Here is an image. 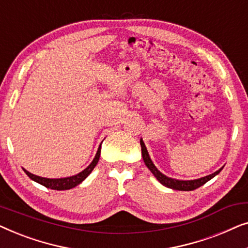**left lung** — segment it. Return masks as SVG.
Returning <instances> with one entry per match:
<instances>
[{
	"instance_id": "1",
	"label": "left lung",
	"mask_w": 248,
	"mask_h": 248,
	"mask_svg": "<svg viewBox=\"0 0 248 248\" xmlns=\"http://www.w3.org/2000/svg\"><path fill=\"white\" fill-rule=\"evenodd\" d=\"M140 144H141L142 157H143L144 164L147 165L149 170H150L152 174L155 175V177L157 178L162 185L166 186V187L177 189V191H193V189H196L198 187H200V186L204 185L206 182L215 177L216 175H218L222 169V168L219 169V170H217L216 172H213V174H211V175L205 176V177H202L199 179H195V181H177V179L169 178V177H167V176H165L164 174H161V172L159 171L157 168H155V166L152 164V161H151L150 157H149V154L147 151V148H145V145L143 143V141L140 140Z\"/></svg>"
}]
</instances>
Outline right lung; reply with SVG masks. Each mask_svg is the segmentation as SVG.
Wrapping results in <instances>:
<instances>
[{
    "label": "right lung",
    "instance_id": "obj_1",
    "mask_svg": "<svg viewBox=\"0 0 248 248\" xmlns=\"http://www.w3.org/2000/svg\"><path fill=\"white\" fill-rule=\"evenodd\" d=\"M100 149H101V145L99 148H98L97 155L93 160V162H91V164L88 166V167L84 169L83 171L79 172V174L76 175V176H72V177L50 179V178L39 177V176H36V175L31 174V172L27 171L26 169H23V170H25L26 174L28 175L29 177L32 179V181L39 183V184H42L43 186H45V187H47V188L56 189V191H64V189H70V188L76 187V186L79 185L80 183H82L84 179H86L88 176H89L90 172L93 171V169L96 167V165L98 164V160H99V157H100Z\"/></svg>",
    "mask_w": 248,
    "mask_h": 248
}]
</instances>
